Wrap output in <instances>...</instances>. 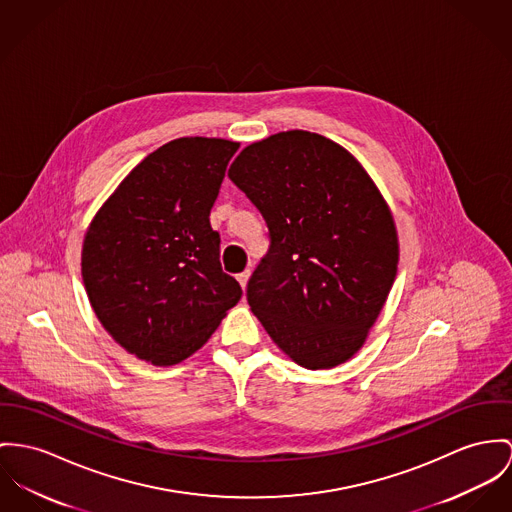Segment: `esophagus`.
Segmentation results:
<instances>
[{
  "instance_id": "obj_1",
  "label": "esophagus",
  "mask_w": 512,
  "mask_h": 512,
  "mask_svg": "<svg viewBox=\"0 0 512 512\" xmlns=\"http://www.w3.org/2000/svg\"><path fill=\"white\" fill-rule=\"evenodd\" d=\"M249 276H251V271H243V273H239L237 275V282L241 284V288L245 290L247 288V282H249Z\"/></svg>"
}]
</instances>
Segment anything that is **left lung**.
<instances>
[{
	"label": "left lung",
	"mask_w": 512,
	"mask_h": 512,
	"mask_svg": "<svg viewBox=\"0 0 512 512\" xmlns=\"http://www.w3.org/2000/svg\"><path fill=\"white\" fill-rule=\"evenodd\" d=\"M228 177L269 228V251L247 282V302L296 364L347 362L392 290L394 218L364 167L306 130L247 146Z\"/></svg>",
	"instance_id": "obj_1"
}]
</instances>
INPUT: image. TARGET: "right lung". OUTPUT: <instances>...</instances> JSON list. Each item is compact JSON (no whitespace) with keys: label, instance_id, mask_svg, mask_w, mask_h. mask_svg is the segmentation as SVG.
I'll use <instances>...</instances> for the list:
<instances>
[{"label":"right lung","instance_id":"right-lung-1","mask_svg":"<svg viewBox=\"0 0 512 512\" xmlns=\"http://www.w3.org/2000/svg\"><path fill=\"white\" fill-rule=\"evenodd\" d=\"M237 148L200 136L163 144L87 228L81 276L91 308L122 349L156 366L197 353L241 298L210 226Z\"/></svg>","mask_w":512,"mask_h":512}]
</instances>
